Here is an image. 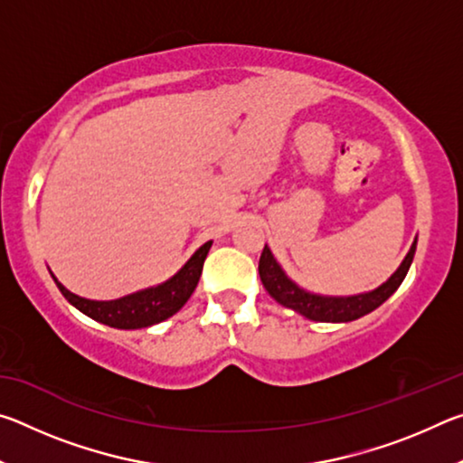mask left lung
<instances>
[{
	"label": "left lung",
	"instance_id": "left-lung-1",
	"mask_svg": "<svg viewBox=\"0 0 463 463\" xmlns=\"http://www.w3.org/2000/svg\"><path fill=\"white\" fill-rule=\"evenodd\" d=\"M414 250H417V237H414L409 253L398 265V269L382 286L354 296H323L298 286L278 263L268 245L263 247L260 260V278L273 300L279 302L281 307L292 308L298 315L318 320V323H351V320L370 315L396 292L411 269Z\"/></svg>",
	"mask_w": 463,
	"mask_h": 463
}]
</instances>
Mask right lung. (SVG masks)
Masks as SVG:
<instances>
[{"label": "right lung", "instance_id": "right-lung-1", "mask_svg": "<svg viewBox=\"0 0 463 463\" xmlns=\"http://www.w3.org/2000/svg\"><path fill=\"white\" fill-rule=\"evenodd\" d=\"M210 247H213V241L203 242L190 260L184 263V268L175 276L163 281V284L138 289V292L116 298V300H90V298H81L69 292L52 273L51 276L61 289V294L67 298V302L73 304L85 317L114 328H145L174 317L190 300V296L200 281L203 260H206Z\"/></svg>", "mask_w": 463, "mask_h": 463}]
</instances>
